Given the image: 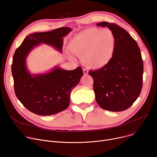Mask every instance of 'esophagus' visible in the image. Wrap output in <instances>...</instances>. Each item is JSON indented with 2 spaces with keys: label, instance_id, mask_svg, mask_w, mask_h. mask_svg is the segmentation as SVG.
I'll return each mask as SVG.
<instances>
[{
  "label": "esophagus",
  "instance_id": "esophagus-1",
  "mask_svg": "<svg viewBox=\"0 0 157 157\" xmlns=\"http://www.w3.org/2000/svg\"><path fill=\"white\" fill-rule=\"evenodd\" d=\"M83 72H84V75H88V71L86 69H83Z\"/></svg>",
  "mask_w": 157,
  "mask_h": 157
}]
</instances>
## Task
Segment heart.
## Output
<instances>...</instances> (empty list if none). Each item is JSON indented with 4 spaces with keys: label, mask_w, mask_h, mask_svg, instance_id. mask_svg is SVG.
I'll use <instances>...</instances> for the list:
<instances>
[{
    "label": "heart",
    "mask_w": 157,
    "mask_h": 157,
    "mask_svg": "<svg viewBox=\"0 0 157 157\" xmlns=\"http://www.w3.org/2000/svg\"><path fill=\"white\" fill-rule=\"evenodd\" d=\"M69 50L81 56L86 67L94 70L102 69L112 61L116 49V38L109 29L93 27L75 35L70 42Z\"/></svg>",
    "instance_id": "obj_1"
}]
</instances>
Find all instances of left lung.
<instances>
[{
  "label": "left lung",
  "instance_id": "8db88e82",
  "mask_svg": "<svg viewBox=\"0 0 157 157\" xmlns=\"http://www.w3.org/2000/svg\"><path fill=\"white\" fill-rule=\"evenodd\" d=\"M108 27L116 38L114 57L104 68L89 71L98 105L111 112L128 109L139 97L143 86V61L136 41L123 28L106 21L97 24Z\"/></svg>",
  "mask_w": 157,
  "mask_h": 157
}]
</instances>
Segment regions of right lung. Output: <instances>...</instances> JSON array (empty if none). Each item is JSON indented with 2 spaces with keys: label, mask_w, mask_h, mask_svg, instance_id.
Segmentation results:
<instances>
[{
  "label": "right lung",
  "mask_w": 157,
  "mask_h": 157,
  "mask_svg": "<svg viewBox=\"0 0 157 157\" xmlns=\"http://www.w3.org/2000/svg\"><path fill=\"white\" fill-rule=\"evenodd\" d=\"M71 31L61 27L51 32H36L26 36L14 54L11 65L16 97L31 112L38 115L56 114L68 108L70 94L83 75L82 68L63 70L59 67L43 74L32 75L26 59L35 46L44 43L61 51L63 38Z\"/></svg>",
  "instance_id": "right-lung-1"
}]
</instances>
